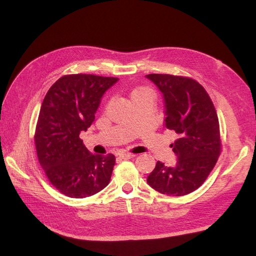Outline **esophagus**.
<instances>
[{
  "label": "esophagus",
  "instance_id": "1",
  "mask_svg": "<svg viewBox=\"0 0 256 256\" xmlns=\"http://www.w3.org/2000/svg\"><path fill=\"white\" fill-rule=\"evenodd\" d=\"M136 156V154H131V152H124V154H120V158L122 159H131V158H134Z\"/></svg>",
  "mask_w": 256,
  "mask_h": 256
}]
</instances>
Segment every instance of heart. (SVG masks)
<instances>
[{
	"label": "heart",
	"mask_w": 256,
	"mask_h": 256,
	"mask_svg": "<svg viewBox=\"0 0 256 256\" xmlns=\"http://www.w3.org/2000/svg\"><path fill=\"white\" fill-rule=\"evenodd\" d=\"M144 94H152V92L148 88H136L134 90H132V92H131V99H134L138 96H141V95H144Z\"/></svg>",
	"instance_id": "obj_1"
}]
</instances>
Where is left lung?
Returning a JSON list of instances; mask_svg holds the SVG:
<instances>
[{
  "label": "left lung",
  "instance_id": "obj_1",
  "mask_svg": "<svg viewBox=\"0 0 256 256\" xmlns=\"http://www.w3.org/2000/svg\"><path fill=\"white\" fill-rule=\"evenodd\" d=\"M145 76L164 96V126L178 136L171 144L176 164L166 166L158 161L147 184L162 194H189L203 184L220 156L218 115L207 92L196 80L159 74Z\"/></svg>",
  "mask_w": 256,
  "mask_h": 256
}]
</instances>
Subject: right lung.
Here are the masks:
<instances>
[{
	"label": "right lung",
	"mask_w": 256,
	"mask_h": 256,
	"mask_svg": "<svg viewBox=\"0 0 256 256\" xmlns=\"http://www.w3.org/2000/svg\"><path fill=\"white\" fill-rule=\"evenodd\" d=\"M118 78L68 74L44 96L35 131L37 157L50 182L74 198L94 196L110 182L114 154H92L80 138L95 120L104 92Z\"/></svg>",
	"instance_id": "1"
}]
</instances>
